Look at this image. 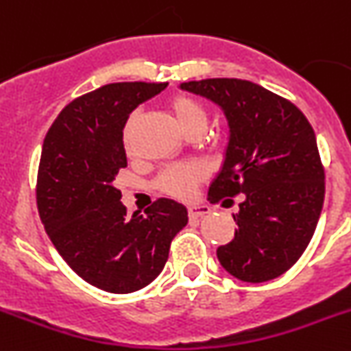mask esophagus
Listing matches in <instances>:
<instances>
[{"mask_svg": "<svg viewBox=\"0 0 351 351\" xmlns=\"http://www.w3.org/2000/svg\"><path fill=\"white\" fill-rule=\"evenodd\" d=\"M209 213V206L206 204H192L189 206V216L192 218H197V216H204Z\"/></svg>", "mask_w": 351, "mask_h": 351, "instance_id": "obj_1", "label": "esophagus"}]
</instances>
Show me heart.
I'll return each mask as SVG.
<instances>
[{
  "mask_svg": "<svg viewBox=\"0 0 351 351\" xmlns=\"http://www.w3.org/2000/svg\"><path fill=\"white\" fill-rule=\"evenodd\" d=\"M169 109L175 114V119L183 131L191 130L194 126L206 128L208 123V114L204 107L199 104L195 98L189 95H176L169 101ZM133 117L128 121L124 128L123 140L126 150L131 149V128H133ZM204 178V169L199 165H185V166H171L165 169L157 178V186L166 194L178 199H189L194 195L195 185Z\"/></svg>",
  "mask_w": 351,
  "mask_h": 351,
  "instance_id": "heart-1",
  "label": "heart"
}]
</instances>
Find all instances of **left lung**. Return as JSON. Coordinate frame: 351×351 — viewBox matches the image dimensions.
I'll return each instance as SVG.
<instances>
[{"label":"left lung","instance_id":"1","mask_svg":"<svg viewBox=\"0 0 351 351\" xmlns=\"http://www.w3.org/2000/svg\"><path fill=\"white\" fill-rule=\"evenodd\" d=\"M180 90L223 110L228 143L208 199L228 208L242 194L237 228L216 250L221 267L244 282H267L306 250L324 204V168L313 128L294 104L245 80L189 81Z\"/></svg>","mask_w":351,"mask_h":351}]
</instances>
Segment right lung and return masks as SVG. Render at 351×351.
<instances>
[{
    "label": "right lung",
    "mask_w": 351,
    "mask_h": 351,
    "mask_svg": "<svg viewBox=\"0 0 351 351\" xmlns=\"http://www.w3.org/2000/svg\"><path fill=\"white\" fill-rule=\"evenodd\" d=\"M168 83H112L72 100L43 142L38 211L65 263L91 286L114 294L149 286L189 221L186 208L157 199L128 215L114 180L126 168L123 130L140 104Z\"/></svg>",
    "instance_id": "right-lung-1"
}]
</instances>
